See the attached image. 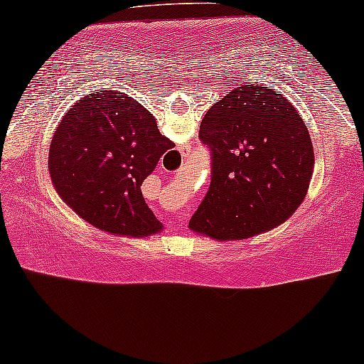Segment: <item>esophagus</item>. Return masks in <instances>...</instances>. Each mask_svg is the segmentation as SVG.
<instances>
[{"label": "esophagus", "mask_w": 364, "mask_h": 364, "mask_svg": "<svg viewBox=\"0 0 364 364\" xmlns=\"http://www.w3.org/2000/svg\"><path fill=\"white\" fill-rule=\"evenodd\" d=\"M188 154H190V148H188V146H183V148H182V156H183V158H187ZM182 225H183L182 220H177V223H176V226H174V228H181Z\"/></svg>", "instance_id": "obj_1"}]
</instances>
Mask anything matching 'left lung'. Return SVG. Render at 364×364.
<instances>
[{"mask_svg": "<svg viewBox=\"0 0 364 364\" xmlns=\"http://www.w3.org/2000/svg\"><path fill=\"white\" fill-rule=\"evenodd\" d=\"M198 136L211 151V182L188 228L216 240L270 231L309 188L314 149L298 110L272 89L242 85L211 105Z\"/></svg>", "mask_w": 364, "mask_h": 364, "instance_id": "left-lung-1", "label": "left lung"}]
</instances>
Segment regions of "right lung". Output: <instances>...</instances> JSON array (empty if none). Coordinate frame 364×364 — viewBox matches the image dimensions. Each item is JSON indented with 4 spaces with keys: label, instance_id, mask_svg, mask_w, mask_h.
I'll return each instance as SVG.
<instances>
[{
    "label": "right lung",
    "instance_id": "obj_1",
    "mask_svg": "<svg viewBox=\"0 0 364 364\" xmlns=\"http://www.w3.org/2000/svg\"><path fill=\"white\" fill-rule=\"evenodd\" d=\"M172 146L149 110L105 89L66 112L50 144L48 172L61 200L89 225L114 236L146 237L163 225L148 208L141 183Z\"/></svg>",
    "mask_w": 364,
    "mask_h": 364
}]
</instances>
